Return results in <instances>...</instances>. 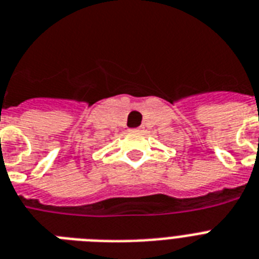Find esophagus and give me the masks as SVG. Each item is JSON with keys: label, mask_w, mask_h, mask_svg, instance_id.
<instances>
[{"label": "esophagus", "mask_w": 259, "mask_h": 259, "mask_svg": "<svg viewBox=\"0 0 259 259\" xmlns=\"http://www.w3.org/2000/svg\"><path fill=\"white\" fill-rule=\"evenodd\" d=\"M132 130H133V132H140L141 127H136V129H132Z\"/></svg>", "instance_id": "obj_1"}]
</instances>
